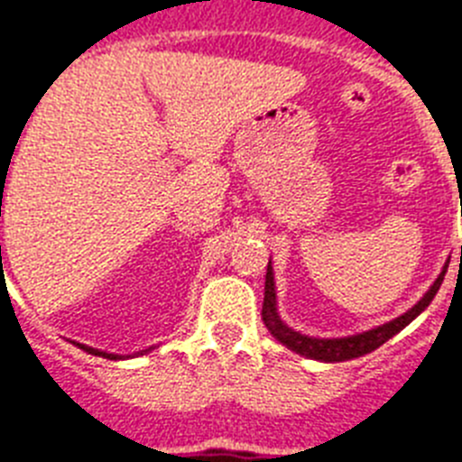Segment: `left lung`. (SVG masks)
Masks as SVG:
<instances>
[{
  "mask_svg": "<svg viewBox=\"0 0 462 462\" xmlns=\"http://www.w3.org/2000/svg\"><path fill=\"white\" fill-rule=\"evenodd\" d=\"M447 267L439 273V277L435 279V284L425 291V296L418 300L411 310H406L404 315H399L397 319L387 321L383 327L369 328V331L355 333V336H345V338H315V336H305L300 331H293L291 327H286L282 317L277 312V289H274V270L273 261L267 263V274H265V298H263V321H265L267 331L273 333L274 338L282 345H286L289 350H293L296 355H303L308 359H317V362H347V359H356V356L369 355V352L378 350L383 343L397 336L404 327H409L411 321L420 315L422 310L432 303V298L437 296L441 282H444V274H447Z\"/></svg>",
  "mask_w": 462,
  "mask_h": 462,
  "instance_id": "left-lung-1",
  "label": "left lung"
}]
</instances>
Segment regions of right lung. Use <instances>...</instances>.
Here are the masks:
<instances>
[{
	"label": "right lung",
	"mask_w": 462,
	"mask_h": 462,
	"mask_svg": "<svg viewBox=\"0 0 462 462\" xmlns=\"http://www.w3.org/2000/svg\"><path fill=\"white\" fill-rule=\"evenodd\" d=\"M2 251V249H0ZM72 343H75V340H72ZM77 347H79V350H84V352H88V355H96V356H106V359H124V355H112V352H103V350H96V347H88V345H84V343H75ZM150 350H154V347H147V350H143V352H150ZM143 352H138V355H143ZM126 356H131V355H126Z\"/></svg>",
	"instance_id": "1"
}]
</instances>
